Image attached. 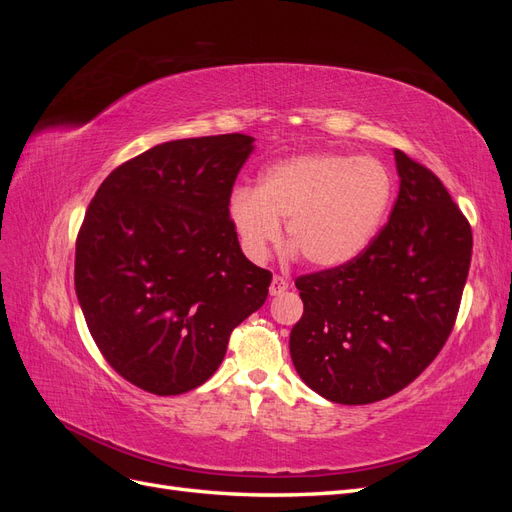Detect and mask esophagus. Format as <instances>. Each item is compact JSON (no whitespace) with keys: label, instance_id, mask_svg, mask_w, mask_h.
Wrapping results in <instances>:
<instances>
[{"label":"esophagus","instance_id":"esophagus-1","mask_svg":"<svg viewBox=\"0 0 512 512\" xmlns=\"http://www.w3.org/2000/svg\"><path fill=\"white\" fill-rule=\"evenodd\" d=\"M288 280L286 277H282V275H275L273 280H271V286H269V292H271V297H277V294H282V292H286L288 290Z\"/></svg>","mask_w":512,"mask_h":512}]
</instances>
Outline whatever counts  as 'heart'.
<instances>
[{
  "instance_id": "b5f03b06",
  "label": "heart",
  "mask_w": 512,
  "mask_h": 512,
  "mask_svg": "<svg viewBox=\"0 0 512 512\" xmlns=\"http://www.w3.org/2000/svg\"><path fill=\"white\" fill-rule=\"evenodd\" d=\"M393 194L391 170L376 158L303 153L267 166L256 190L232 192L228 218L252 260L269 254L286 222L292 252L312 267L337 269L376 239Z\"/></svg>"
}]
</instances>
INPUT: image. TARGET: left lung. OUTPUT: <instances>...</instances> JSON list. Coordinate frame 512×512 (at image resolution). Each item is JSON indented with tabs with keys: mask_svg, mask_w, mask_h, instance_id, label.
<instances>
[{
	"mask_svg": "<svg viewBox=\"0 0 512 512\" xmlns=\"http://www.w3.org/2000/svg\"><path fill=\"white\" fill-rule=\"evenodd\" d=\"M399 194L367 250L299 277L303 316L290 331L294 369L346 406L386 399L436 359L459 312L472 228L442 181L395 149Z\"/></svg>",
	"mask_w": 512,
	"mask_h": 512,
	"instance_id": "8db88e82",
	"label": "left lung"
}]
</instances>
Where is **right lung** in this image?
<instances>
[{
  "instance_id": "1",
  "label": "right lung",
  "mask_w": 512,
  "mask_h": 512,
  "mask_svg": "<svg viewBox=\"0 0 512 512\" xmlns=\"http://www.w3.org/2000/svg\"><path fill=\"white\" fill-rule=\"evenodd\" d=\"M254 138L151 147L117 166L76 237L74 288L102 356L153 395H181L224 361L232 329L267 301L271 273L241 252L228 198Z\"/></svg>"
}]
</instances>
